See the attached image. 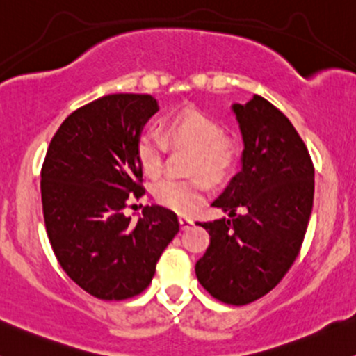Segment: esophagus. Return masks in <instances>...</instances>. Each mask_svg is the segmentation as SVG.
<instances>
[{
  "label": "esophagus",
  "instance_id": "esophagus-1",
  "mask_svg": "<svg viewBox=\"0 0 356 356\" xmlns=\"http://www.w3.org/2000/svg\"><path fill=\"white\" fill-rule=\"evenodd\" d=\"M178 222H179V227H181V230L190 229V227L193 225V220H191V218H186V217H179Z\"/></svg>",
  "mask_w": 356,
  "mask_h": 356
}]
</instances>
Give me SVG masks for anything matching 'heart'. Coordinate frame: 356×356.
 Returning a JSON list of instances; mask_svg holds the SVG:
<instances>
[{
	"label": "heart",
	"instance_id": "1",
	"mask_svg": "<svg viewBox=\"0 0 356 356\" xmlns=\"http://www.w3.org/2000/svg\"><path fill=\"white\" fill-rule=\"evenodd\" d=\"M188 147L191 156V173H200L211 181H220L234 170L238 156L235 139L223 134V126L203 111L186 107L168 119L165 138L154 131H145L136 141V159L146 177H158L163 170L166 146ZM207 185L202 178L161 179L153 186V197L161 207L190 215L203 203Z\"/></svg>",
	"mask_w": 356,
	"mask_h": 356
}]
</instances>
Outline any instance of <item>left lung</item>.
<instances>
[{
	"instance_id": "left-lung-1",
	"label": "left lung",
	"mask_w": 356,
	"mask_h": 356,
	"mask_svg": "<svg viewBox=\"0 0 356 356\" xmlns=\"http://www.w3.org/2000/svg\"><path fill=\"white\" fill-rule=\"evenodd\" d=\"M232 111L243 141L241 171L211 203L229 218L197 222L210 245L195 273L215 299L243 306L274 289L296 261L313 210L314 168L289 119L266 99L254 95Z\"/></svg>"
}]
</instances>
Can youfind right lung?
Wrapping results in <instances>:
<instances>
[{"label":"right lung","mask_w":356,"mask_h":356,"mask_svg":"<svg viewBox=\"0 0 356 356\" xmlns=\"http://www.w3.org/2000/svg\"><path fill=\"white\" fill-rule=\"evenodd\" d=\"M159 111L147 94H111L74 111L51 138L42 168L47 235L67 275L94 298L143 293L178 234L177 215L147 205L138 222L126 202L145 193L136 141Z\"/></svg>","instance_id":"1"}]
</instances>
